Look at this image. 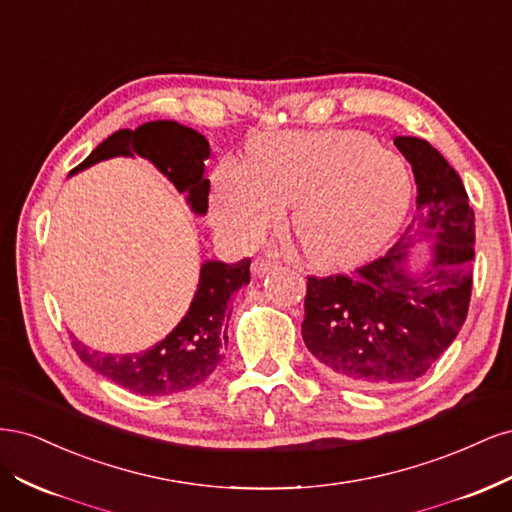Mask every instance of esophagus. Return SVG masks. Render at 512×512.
Returning a JSON list of instances; mask_svg holds the SVG:
<instances>
[{
    "mask_svg": "<svg viewBox=\"0 0 512 512\" xmlns=\"http://www.w3.org/2000/svg\"><path fill=\"white\" fill-rule=\"evenodd\" d=\"M275 267H277L275 260L258 256V258L252 262V273H254L256 277H265V275H267L271 269H275Z\"/></svg>",
    "mask_w": 512,
    "mask_h": 512,
    "instance_id": "obj_1",
    "label": "esophagus"
}]
</instances>
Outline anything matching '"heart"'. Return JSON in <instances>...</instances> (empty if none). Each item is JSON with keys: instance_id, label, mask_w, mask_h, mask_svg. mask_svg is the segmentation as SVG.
Listing matches in <instances>:
<instances>
[{"instance_id": "b5f03b06", "label": "heart", "mask_w": 512, "mask_h": 512, "mask_svg": "<svg viewBox=\"0 0 512 512\" xmlns=\"http://www.w3.org/2000/svg\"><path fill=\"white\" fill-rule=\"evenodd\" d=\"M410 196L406 160L363 132H275L247 145L245 164L215 170L211 211L226 237L254 245L292 203L288 226L307 262L339 269L395 235Z\"/></svg>"}]
</instances>
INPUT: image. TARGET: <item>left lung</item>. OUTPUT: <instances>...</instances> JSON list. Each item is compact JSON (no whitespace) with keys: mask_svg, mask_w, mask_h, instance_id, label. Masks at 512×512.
Wrapping results in <instances>:
<instances>
[{"mask_svg":"<svg viewBox=\"0 0 512 512\" xmlns=\"http://www.w3.org/2000/svg\"><path fill=\"white\" fill-rule=\"evenodd\" d=\"M395 145L416 181L404 237L350 275L307 277L303 342L329 376L359 389L421 378L453 344L472 294L474 211L461 177L423 138L395 136ZM416 238L434 241L418 274L407 267Z\"/></svg>","mask_w":512,"mask_h":512,"instance_id":"left-lung-1","label":"left lung"}]
</instances>
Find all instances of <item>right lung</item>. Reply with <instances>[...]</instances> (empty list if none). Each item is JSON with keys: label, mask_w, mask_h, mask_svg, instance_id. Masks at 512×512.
<instances>
[{"label": "right lung", "mask_w": 512, "mask_h": 512, "mask_svg": "<svg viewBox=\"0 0 512 512\" xmlns=\"http://www.w3.org/2000/svg\"><path fill=\"white\" fill-rule=\"evenodd\" d=\"M141 156L185 194L190 209L205 215L209 207V179L203 177L209 158L207 138L177 121H149L136 130H119L102 141L70 175L117 156ZM250 258L235 265L207 260L200 267L198 288L188 312L162 342L136 354H102L72 342L76 354L91 369L136 395H170L188 391L207 380L224 359L228 344V301L250 284Z\"/></svg>", "instance_id": "right-lung-1"}]
</instances>
